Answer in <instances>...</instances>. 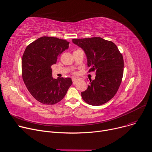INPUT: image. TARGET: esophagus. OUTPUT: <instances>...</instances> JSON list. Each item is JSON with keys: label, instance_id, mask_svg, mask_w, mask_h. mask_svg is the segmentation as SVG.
Returning a JSON list of instances; mask_svg holds the SVG:
<instances>
[{"label": "esophagus", "instance_id": "obj_1", "mask_svg": "<svg viewBox=\"0 0 152 152\" xmlns=\"http://www.w3.org/2000/svg\"><path fill=\"white\" fill-rule=\"evenodd\" d=\"M78 79L76 78H72V82H73V83L75 84L77 81H78Z\"/></svg>", "mask_w": 152, "mask_h": 152}]
</instances>
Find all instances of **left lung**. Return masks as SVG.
Here are the masks:
<instances>
[{"mask_svg": "<svg viewBox=\"0 0 152 152\" xmlns=\"http://www.w3.org/2000/svg\"><path fill=\"white\" fill-rule=\"evenodd\" d=\"M87 57L88 72H95V79L82 92L88 104L99 106L112 99L117 93L124 72V59L118 47L111 41L99 37L73 39Z\"/></svg>", "mask_w": 152, "mask_h": 152, "instance_id": "left-lung-1", "label": "left lung"}]
</instances>
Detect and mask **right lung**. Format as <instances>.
Here are the masks:
<instances>
[{
  "mask_svg": "<svg viewBox=\"0 0 152 152\" xmlns=\"http://www.w3.org/2000/svg\"><path fill=\"white\" fill-rule=\"evenodd\" d=\"M69 45L65 39L42 37L25 50L21 61L23 80L31 95L42 104L53 105L61 102L72 84L71 78H53L50 68Z\"/></svg>",
  "mask_w": 152,
  "mask_h": 152,
  "instance_id": "add662e5",
  "label": "right lung"
}]
</instances>
